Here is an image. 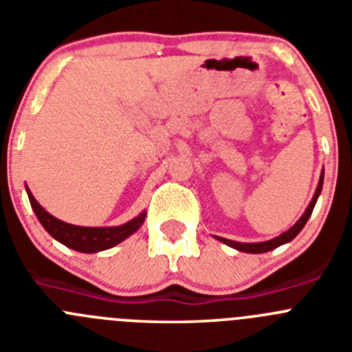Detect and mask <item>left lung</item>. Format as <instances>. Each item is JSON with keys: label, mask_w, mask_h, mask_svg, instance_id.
<instances>
[{"label": "left lung", "mask_w": 352, "mask_h": 352, "mask_svg": "<svg viewBox=\"0 0 352 352\" xmlns=\"http://www.w3.org/2000/svg\"><path fill=\"white\" fill-rule=\"evenodd\" d=\"M322 182H324V170L321 173V178H319V183H317L316 194H314L312 201H310V204L307 206L305 213L301 214L300 220H298V222L294 223L291 229H289V231L282 232L280 236H276V238H273V239H268V241H261V243H239V241H232V239L220 238V236H214V238L219 239V241H222V243H226L227 247L236 248V250H239V252H247V254H263V252H270V250H273V248L280 247V245L289 243L291 239H294L298 234H300V231L305 227L307 220L310 219V214H312L314 206H316V203H317V199H319V195H321Z\"/></svg>", "instance_id": "obj_1"}]
</instances>
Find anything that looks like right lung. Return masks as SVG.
I'll use <instances>...</instances> for the list:
<instances>
[{
  "label": "right lung",
  "mask_w": 352,
  "mask_h": 352,
  "mask_svg": "<svg viewBox=\"0 0 352 352\" xmlns=\"http://www.w3.org/2000/svg\"><path fill=\"white\" fill-rule=\"evenodd\" d=\"M26 192H28V197H30L31 208H33V211H35L36 219L40 220L43 229H45L52 238L58 239L60 243H63L65 247L72 248V250L82 252V254H95V252H102V250H107V248L116 247V245L121 243L123 239H126L129 236H132L133 232L138 231L146 219V211H142L141 214H138L135 219L123 223V226H116V227L72 226V223H67L63 222V220L56 219V217H52L51 213H47V211L43 210V208L38 204V201L33 197L30 188H26Z\"/></svg>",
  "instance_id": "obj_1"
}]
</instances>
